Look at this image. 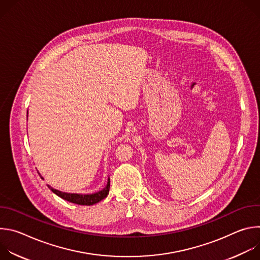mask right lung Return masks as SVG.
Masks as SVG:
<instances>
[{
	"mask_svg": "<svg viewBox=\"0 0 260 260\" xmlns=\"http://www.w3.org/2000/svg\"><path fill=\"white\" fill-rule=\"evenodd\" d=\"M41 178L44 179L42 176H41ZM47 186L53 193H55L57 197L61 198L64 201H68V202L73 203V204L82 205V206H91V205H94V204L101 202L105 198H107V196L109 194V189H110V179H108V182H107V185H106L105 188H103L102 190H100L98 192L90 193V194L68 193V192H62V191H59L57 189H54L53 187L50 186V185H47Z\"/></svg>",
	"mask_w": 260,
	"mask_h": 260,
	"instance_id": "add662e5",
	"label": "right lung"
}]
</instances>
